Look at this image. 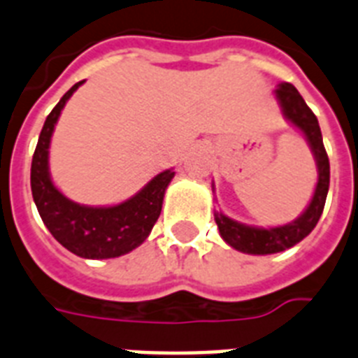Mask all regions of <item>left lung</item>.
I'll return each instance as SVG.
<instances>
[{
	"mask_svg": "<svg viewBox=\"0 0 358 358\" xmlns=\"http://www.w3.org/2000/svg\"><path fill=\"white\" fill-rule=\"evenodd\" d=\"M276 99L280 100L282 111L287 117V120H291L306 135L307 143H309L313 153H315V159H317L318 182L309 206L300 217H296L287 225L274 227V229H258V227L238 223V221L227 217L225 214H214L221 238L236 250L247 254L282 252V250L291 249L296 243H300L317 227L322 212H324V205H326L327 190H329V159H327L326 148L322 143L318 119L292 84H287V82L280 84L278 90H276Z\"/></svg>",
	"mask_w": 358,
	"mask_h": 358,
	"instance_id": "1",
	"label": "left lung"
}]
</instances>
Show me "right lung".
<instances>
[{
	"label": "right lung",
	"mask_w": 358,
	"mask_h": 358,
	"mask_svg": "<svg viewBox=\"0 0 358 358\" xmlns=\"http://www.w3.org/2000/svg\"><path fill=\"white\" fill-rule=\"evenodd\" d=\"M84 80L75 84L47 115L31 164V190L41 221L67 250L90 259L119 258L131 252L150 236L159 220L166 186L176 172L155 176L131 199L115 206H84L67 199L49 176V144L55 124L69 96Z\"/></svg>",
	"instance_id": "right-lung-1"
}]
</instances>
